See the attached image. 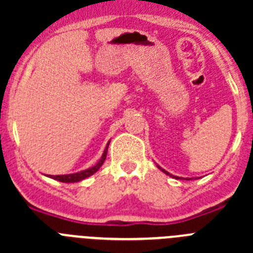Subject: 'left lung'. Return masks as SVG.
Returning a JSON list of instances; mask_svg holds the SVG:
<instances>
[{
  "instance_id": "obj_1",
  "label": "left lung",
  "mask_w": 253,
  "mask_h": 253,
  "mask_svg": "<svg viewBox=\"0 0 253 253\" xmlns=\"http://www.w3.org/2000/svg\"><path fill=\"white\" fill-rule=\"evenodd\" d=\"M160 169H161V167H160ZM162 169V171H163V172H165V173H167V175H169V172H167V171H165V169ZM169 176H172V175H169ZM176 178H177V177H176Z\"/></svg>"
}]
</instances>
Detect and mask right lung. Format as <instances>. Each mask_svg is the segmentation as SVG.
<instances>
[{"instance_id": "obj_1", "label": "right lung", "mask_w": 253, "mask_h": 253, "mask_svg": "<svg viewBox=\"0 0 253 253\" xmlns=\"http://www.w3.org/2000/svg\"><path fill=\"white\" fill-rule=\"evenodd\" d=\"M109 143H107V146H106V148H105L104 153H102L101 158H100V161L96 163L95 166L90 167V169H84V171H81V172H76V173H69V175H55V176L49 175V177L54 178V180H57V181H60V182H78V181L84 180L86 177H90V176L93 175L96 171H99V169L102 166L104 161L106 160L107 147H109Z\"/></svg>"}]
</instances>
